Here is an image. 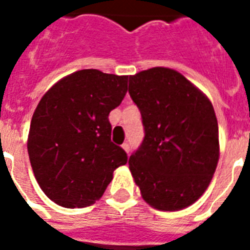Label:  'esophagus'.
Returning a JSON list of instances; mask_svg holds the SVG:
<instances>
[{
    "label": "esophagus",
    "mask_w": 250,
    "mask_h": 250,
    "mask_svg": "<svg viewBox=\"0 0 250 250\" xmlns=\"http://www.w3.org/2000/svg\"><path fill=\"white\" fill-rule=\"evenodd\" d=\"M122 147H123V150H125V151L127 152V154L130 152V145H128L127 142H125V143H123V145H122Z\"/></svg>",
    "instance_id": "esophagus-1"
}]
</instances>
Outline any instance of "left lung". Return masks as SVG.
Returning a JSON list of instances; mask_svg holds the SVG:
<instances>
[{"label":"left lung","mask_w":250,"mask_h":250,"mask_svg":"<svg viewBox=\"0 0 250 250\" xmlns=\"http://www.w3.org/2000/svg\"><path fill=\"white\" fill-rule=\"evenodd\" d=\"M145 139L128 159L142 198L175 211L205 193L218 163V123L210 100L179 72L155 66L128 79Z\"/></svg>","instance_id":"1"}]
</instances>
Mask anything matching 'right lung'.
<instances>
[{
    "mask_svg": "<svg viewBox=\"0 0 250 250\" xmlns=\"http://www.w3.org/2000/svg\"><path fill=\"white\" fill-rule=\"evenodd\" d=\"M128 76L73 72L52 85L30 122L28 154L49 199L75 209L95 204L127 154L111 142L109 112L127 92Z\"/></svg>",
    "mask_w": 250,
    "mask_h": 250,
    "instance_id": "right-lung-1",
    "label": "right lung"
}]
</instances>
